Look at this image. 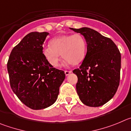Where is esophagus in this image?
I'll return each instance as SVG.
<instances>
[{
    "label": "esophagus",
    "mask_w": 131,
    "mask_h": 131,
    "mask_svg": "<svg viewBox=\"0 0 131 131\" xmlns=\"http://www.w3.org/2000/svg\"><path fill=\"white\" fill-rule=\"evenodd\" d=\"M71 72H72L71 70H65V71H64V73H65L66 76H68V75H69V74H70Z\"/></svg>",
    "instance_id": "obj_1"
}]
</instances>
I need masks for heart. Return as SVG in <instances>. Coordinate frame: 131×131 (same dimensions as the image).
Wrapping results in <instances>:
<instances>
[{
  "label": "heart",
  "mask_w": 131,
  "mask_h": 131,
  "mask_svg": "<svg viewBox=\"0 0 131 131\" xmlns=\"http://www.w3.org/2000/svg\"><path fill=\"white\" fill-rule=\"evenodd\" d=\"M87 43L80 34L63 35L56 37L50 42V46L43 49V54L50 65L57 67L61 55L68 64L76 65L85 58Z\"/></svg>",
  "instance_id": "obj_1"
}]
</instances>
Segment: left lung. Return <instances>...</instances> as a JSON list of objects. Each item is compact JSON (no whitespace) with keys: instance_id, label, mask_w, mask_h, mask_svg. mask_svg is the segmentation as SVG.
I'll use <instances>...</instances> for the list:
<instances>
[{"instance_id":"obj_1","label":"left lung","mask_w":131,"mask_h":131,"mask_svg":"<svg viewBox=\"0 0 131 131\" xmlns=\"http://www.w3.org/2000/svg\"><path fill=\"white\" fill-rule=\"evenodd\" d=\"M82 34L87 42V53L76 74V91L88 106L103 105L114 96L119 85L121 53L109 38L88 27L70 28Z\"/></svg>"}]
</instances>
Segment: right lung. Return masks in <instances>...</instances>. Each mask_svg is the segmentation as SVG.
<instances>
[{"mask_svg":"<svg viewBox=\"0 0 131 131\" xmlns=\"http://www.w3.org/2000/svg\"><path fill=\"white\" fill-rule=\"evenodd\" d=\"M48 32H32L14 47L7 63L14 93L25 105L41 110L52 105L65 78L63 70L53 68L43 54Z\"/></svg>","mask_w":131,"mask_h":131,"instance_id":"1","label":"right lung"}]
</instances>
